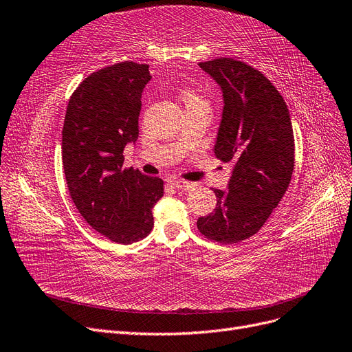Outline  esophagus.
<instances>
[{
  "label": "esophagus",
  "instance_id": "1",
  "mask_svg": "<svg viewBox=\"0 0 352 352\" xmlns=\"http://www.w3.org/2000/svg\"><path fill=\"white\" fill-rule=\"evenodd\" d=\"M168 184L176 189H190V188H192V184L185 182V180H179V179H170Z\"/></svg>",
  "mask_w": 352,
  "mask_h": 352
}]
</instances>
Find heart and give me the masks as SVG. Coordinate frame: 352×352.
Returning <instances> with one entry per match:
<instances>
[{"mask_svg": "<svg viewBox=\"0 0 352 352\" xmlns=\"http://www.w3.org/2000/svg\"><path fill=\"white\" fill-rule=\"evenodd\" d=\"M182 101L185 102L186 109L188 107H197V105H207L206 100L199 97L198 94H195L192 91H185L184 95H182Z\"/></svg>", "mask_w": 352, "mask_h": 352, "instance_id": "heart-1", "label": "heart"}]
</instances>
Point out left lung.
<instances>
[{"label":"left lung","mask_w":352,"mask_h":352,"mask_svg":"<svg viewBox=\"0 0 352 352\" xmlns=\"http://www.w3.org/2000/svg\"><path fill=\"white\" fill-rule=\"evenodd\" d=\"M198 66L221 89L214 154L233 168L228 190L212 189L216 208L199 217L197 228L211 241L236 243L261 229L289 186L295 163L291 116L272 82L245 63L223 57Z\"/></svg>","instance_id":"obj_1"}]
</instances>
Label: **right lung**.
Listing matches in <instances>:
<instances>
[{"label":"right lung","mask_w":352,"mask_h":352,"mask_svg":"<svg viewBox=\"0 0 352 352\" xmlns=\"http://www.w3.org/2000/svg\"><path fill=\"white\" fill-rule=\"evenodd\" d=\"M150 66L123 61L85 79L69 100L63 126V167L74 206L101 235L117 243L144 239L163 180L124 168L123 150L140 133L138 119Z\"/></svg>","instance_id":"1"}]
</instances>
